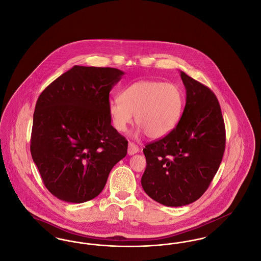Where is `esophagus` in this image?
Instances as JSON below:
<instances>
[{
  "mask_svg": "<svg viewBox=\"0 0 261 261\" xmlns=\"http://www.w3.org/2000/svg\"><path fill=\"white\" fill-rule=\"evenodd\" d=\"M138 151H139L138 146H136L134 143L129 142V144H128V154H129V155H132V154H134V153H137Z\"/></svg>",
  "mask_w": 261,
  "mask_h": 261,
  "instance_id": "34e87169",
  "label": "esophagus"
}]
</instances>
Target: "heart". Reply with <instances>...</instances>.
<instances>
[{
  "mask_svg": "<svg viewBox=\"0 0 261 261\" xmlns=\"http://www.w3.org/2000/svg\"><path fill=\"white\" fill-rule=\"evenodd\" d=\"M184 105L181 90L172 83L143 80L120 93L109 103L112 125L118 132L135 122L150 139L166 136L178 123Z\"/></svg>",
  "mask_w": 261,
  "mask_h": 261,
  "instance_id": "1",
  "label": "heart"
}]
</instances>
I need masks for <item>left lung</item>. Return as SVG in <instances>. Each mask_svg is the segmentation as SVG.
<instances>
[{"label": "left lung", "mask_w": 261, "mask_h": 261, "mask_svg": "<svg viewBox=\"0 0 261 261\" xmlns=\"http://www.w3.org/2000/svg\"><path fill=\"white\" fill-rule=\"evenodd\" d=\"M186 105L173 130L143 149L147 161L142 187L166 206L199 199L223 158L226 131L218 99L211 89L181 71Z\"/></svg>", "instance_id": "left-lung-1"}]
</instances>
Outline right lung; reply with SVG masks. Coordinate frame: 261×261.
<instances>
[{
	"instance_id": "1",
	"label": "right lung",
	"mask_w": 261,
	"mask_h": 261,
	"mask_svg": "<svg viewBox=\"0 0 261 261\" xmlns=\"http://www.w3.org/2000/svg\"><path fill=\"white\" fill-rule=\"evenodd\" d=\"M123 71L74 65L39 96L30 150L50 194L67 202L96 198L128 141L112 125L110 92Z\"/></svg>"
}]
</instances>
